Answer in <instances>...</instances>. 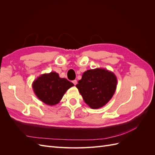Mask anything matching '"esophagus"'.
<instances>
[{
    "mask_svg": "<svg viewBox=\"0 0 155 155\" xmlns=\"http://www.w3.org/2000/svg\"><path fill=\"white\" fill-rule=\"evenodd\" d=\"M72 83L74 84V85H76V84H77V80H76V79H75V80L72 81Z\"/></svg>",
    "mask_w": 155,
    "mask_h": 155,
    "instance_id": "esophagus-1",
    "label": "esophagus"
}]
</instances>
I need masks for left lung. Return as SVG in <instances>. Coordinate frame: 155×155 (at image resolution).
I'll return each mask as SVG.
<instances>
[{"label":"left lung","mask_w":155,"mask_h":155,"mask_svg":"<svg viewBox=\"0 0 155 155\" xmlns=\"http://www.w3.org/2000/svg\"><path fill=\"white\" fill-rule=\"evenodd\" d=\"M116 75L105 68L88 70L76 85L86 104L93 109L105 106L113 96L117 87Z\"/></svg>","instance_id":"obj_1"}]
</instances>
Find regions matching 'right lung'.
<instances>
[{
	"instance_id": "obj_1",
	"label": "right lung",
	"mask_w": 155,
	"mask_h": 155,
	"mask_svg": "<svg viewBox=\"0 0 155 155\" xmlns=\"http://www.w3.org/2000/svg\"><path fill=\"white\" fill-rule=\"evenodd\" d=\"M73 86L72 82L60 78L55 72L41 74L32 83L33 90L37 97L50 106L58 104L68 89Z\"/></svg>"
}]
</instances>
